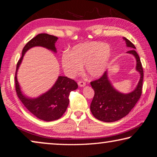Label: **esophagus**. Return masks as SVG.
Listing matches in <instances>:
<instances>
[{
    "label": "esophagus",
    "instance_id": "34e87169",
    "mask_svg": "<svg viewBox=\"0 0 157 157\" xmlns=\"http://www.w3.org/2000/svg\"><path fill=\"white\" fill-rule=\"evenodd\" d=\"M78 85L80 87H83L85 86V85H86V83H85V82L83 81H79V82H78Z\"/></svg>",
    "mask_w": 157,
    "mask_h": 157
}]
</instances>
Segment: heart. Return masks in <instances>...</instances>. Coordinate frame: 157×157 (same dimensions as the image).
I'll list each match as a JSON object with an SVG mask.
<instances>
[{
    "instance_id": "1",
    "label": "heart",
    "mask_w": 157,
    "mask_h": 157,
    "mask_svg": "<svg viewBox=\"0 0 157 157\" xmlns=\"http://www.w3.org/2000/svg\"><path fill=\"white\" fill-rule=\"evenodd\" d=\"M111 55V48L108 45L100 41H88L75 45L71 52H63L62 65L64 73L69 77L79 74L84 65L87 75L98 78L104 73Z\"/></svg>"
}]
</instances>
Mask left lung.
<instances>
[{
  "mask_svg": "<svg viewBox=\"0 0 157 157\" xmlns=\"http://www.w3.org/2000/svg\"><path fill=\"white\" fill-rule=\"evenodd\" d=\"M123 39L127 46L131 48L127 52L136 58V69L139 72L140 78L136 88L127 94H122L113 88L108 79L107 71L99 79L91 82L95 92L90 106L91 111L95 118L106 123L115 122L127 116L134 107L142 94L143 69L140 57L134 50L136 49L134 45L125 37H123Z\"/></svg>",
  "mask_w": 157,
  "mask_h": 157,
  "instance_id": "8db88e82",
  "label": "left lung"
}]
</instances>
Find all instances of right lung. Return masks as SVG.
<instances>
[{
  "mask_svg": "<svg viewBox=\"0 0 157 157\" xmlns=\"http://www.w3.org/2000/svg\"><path fill=\"white\" fill-rule=\"evenodd\" d=\"M58 38L48 34L42 33L34 36L26 44L22 50V56L18 61L15 73V88L17 96L26 109L40 120L52 121L63 116L69 104L70 93L78 89L77 82L67 77L59 76L57 80L49 91L36 98L26 97L21 91L17 80V71L25 53L33 47L41 46L56 52L55 44Z\"/></svg>",
  "mask_w": 157,
  "mask_h": 157,
  "instance_id": "1",
  "label": "right lung"
}]
</instances>
